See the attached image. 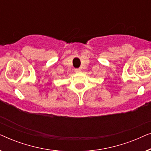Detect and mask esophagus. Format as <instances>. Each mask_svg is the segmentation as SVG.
Returning a JSON list of instances; mask_svg holds the SVG:
<instances>
[{"label":"esophagus","mask_w":151,"mask_h":151,"mask_svg":"<svg viewBox=\"0 0 151 151\" xmlns=\"http://www.w3.org/2000/svg\"><path fill=\"white\" fill-rule=\"evenodd\" d=\"M81 70H80V69H75V72H76V73H78V72H80Z\"/></svg>","instance_id":"1"}]
</instances>
